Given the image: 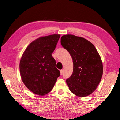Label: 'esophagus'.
<instances>
[{"instance_id":"obj_1","label":"esophagus","mask_w":120,"mask_h":120,"mask_svg":"<svg viewBox=\"0 0 120 120\" xmlns=\"http://www.w3.org/2000/svg\"><path fill=\"white\" fill-rule=\"evenodd\" d=\"M63 72H64L63 70H60V75H62L63 74Z\"/></svg>"}]
</instances>
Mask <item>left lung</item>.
Listing matches in <instances>:
<instances>
[{"mask_svg": "<svg viewBox=\"0 0 120 120\" xmlns=\"http://www.w3.org/2000/svg\"><path fill=\"white\" fill-rule=\"evenodd\" d=\"M60 43L72 57L74 69L66 82L70 91L77 96L85 97L96 90L101 80L103 65L96 48L83 37L66 34Z\"/></svg>", "mask_w": 120, "mask_h": 120, "instance_id": "1", "label": "left lung"}]
</instances>
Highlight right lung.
Wrapping results in <instances>:
<instances>
[{"label": "right lung", "instance_id": "obj_1", "mask_svg": "<svg viewBox=\"0 0 120 120\" xmlns=\"http://www.w3.org/2000/svg\"><path fill=\"white\" fill-rule=\"evenodd\" d=\"M60 34L39 37L27 46L20 61V76L24 84L38 95L51 91L60 72L52 56Z\"/></svg>", "mask_w": 120, "mask_h": 120}]
</instances>
